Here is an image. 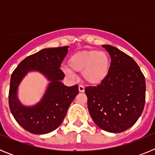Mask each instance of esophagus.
<instances>
[{"label": "esophagus", "mask_w": 155, "mask_h": 155, "mask_svg": "<svg viewBox=\"0 0 155 155\" xmlns=\"http://www.w3.org/2000/svg\"><path fill=\"white\" fill-rule=\"evenodd\" d=\"M78 90L80 92H84V87L83 85H79L78 86Z\"/></svg>", "instance_id": "obj_1"}]
</instances>
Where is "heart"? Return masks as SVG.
Instances as JSON below:
<instances>
[{"label": "heart", "mask_w": 155, "mask_h": 155, "mask_svg": "<svg viewBox=\"0 0 155 155\" xmlns=\"http://www.w3.org/2000/svg\"><path fill=\"white\" fill-rule=\"evenodd\" d=\"M68 68L64 73L74 78V72L81 73L84 81L91 84L102 83L108 77L110 70V58L104 51L95 50H81L71 56L68 61Z\"/></svg>", "instance_id": "obj_1"}]
</instances>
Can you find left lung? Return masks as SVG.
Wrapping results in <instances>:
<instances>
[{"instance_id":"obj_1","label":"left lung","mask_w":155,"mask_h":155,"mask_svg":"<svg viewBox=\"0 0 155 155\" xmlns=\"http://www.w3.org/2000/svg\"><path fill=\"white\" fill-rule=\"evenodd\" d=\"M102 47L110 55V70L101 84L85 87L87 108L98 127L121 133L134 126L143 112L145 78L132 57L110 45Z\"/></svg>"}]
</instances>
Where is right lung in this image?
Wrapping results in <instances>:
<instances>
[{"instance_id":"obj_1","label":"right lung","mask_w":155,"mask_h":155,"mask_svg":"<svg viewBox=\"0 0 155 155\" xmlns=\"http://www.w3.org/2000/svg\"><path fill=\"white\" fill-rule=\"evenodd\" d=\"M68 46L46 48L28 56L13 71L10 81L9 108L18 124L31 134H46L59 127L66 116L78 86L68 87L61 81L64 74L61 68ZM37 71L50 83L42 99L31 107L22 105L17 98L18 86L28 72Z\"/></svg>"}]
</instances>
